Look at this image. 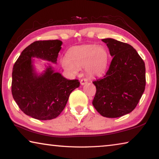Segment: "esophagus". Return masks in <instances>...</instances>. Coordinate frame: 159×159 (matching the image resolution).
<instances>
[{"mask_svg": "<svg viewBox=\"0 0 159 159\" xmlns=\"http://www.w3.org/2000/svg\"><path fill=\"white\" fill-rule=\"evenodd\" d=\"M87 82H88V81L86 79H82L81 80H80V84H81V85H84L87 84Z\"/></svg>", "mask_w": 159, "mask_h": 159, "instance_id": "1", "label": "esophagus"}]
</instances>
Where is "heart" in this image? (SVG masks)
<instances>
[{"label": "heart", "instance_id": "b5f03b06", "mask_svg": "<svg viewBox=\"0 0 159 159\" xmlns=\"http://www.w3.org/2000/svg\"><path fill=\"white\" fill-rule=\"evenodd\" d=\"M109 53L105 47L96 45L75 46L61 60V65L68 72L76 74L79 69L85 68L91 77H101L108 66Z\"/></svg>", "mask_w": 159, "mask_h": 159}]
</instances>
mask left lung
Wrapping results in <instances>:
<instances>
[{
    "label": "left lung",
    "instance_id": "8db88e82",
    "mask_svg": "<svg viewBox=\"0 0 159 159\" xmlns=\"http://www.w3.org/2000/svg\"><path fill=\"white\" fill-rule=\"evenodd\" d=\"M113 60L105 76L93 82L97 92L92 101L106 118H118L134 110L145 89L144 62L128 43L113 39H102Z\"/></svg>",
    "mask_w": 159,
    "mask_h": 159
}]
</instances>
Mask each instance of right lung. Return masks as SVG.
I'll return each instance as SVG.
<instances>
[{"instance_id": "right-lung-1", "label": "right lung", "mask_w": 159, "mask_h": 159, "mask_svg": "<svg viewBox=\"0 0 159 159\" xmlns=\"http://www.w3.org/2000/svg\"><path fill=\"white\" fill-rule=\"evenodd\" d=\"M62 43L60 40L34 41L23 50L13 66L12 97L21 111L33 118H56L66 107L71 92L80 87L79 80L66 79L50 64L42 73L36 72L32 58L56 63Z\"/></svg>"}]
</instances>
